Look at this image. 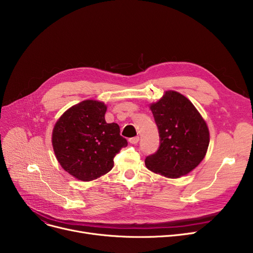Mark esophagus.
I'll return each mask as SVG.
<instances>
[{"mask_svg":"<svg viewBox=\"0 0 253 253\" xmlns=\"http://www.w3.org/2000/svg\"><path fill=\"white\" fill-rule=\"evenodd\" d=\"M138 141H139V137H138V136L132 137V138H130V139H129V142H130L131 144H136Z\"/></svg>","mask_w":253,"mask_h":253,"instance_id":"1","label":"esophagus"}]
</instances>
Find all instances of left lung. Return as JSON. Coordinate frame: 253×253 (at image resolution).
Returning <instances> with one entry per match:
<instances>
[{"mask_svg":"<svg viewBox=\"0 0 253 253\" xmlns=\"http://www.w3.org/2000/svg\"><path fill=\"white\" fill-rule=\"evenodd\" d=\"M159 129L160 148L145 159L149 170L167 178L187 175L206 156L210 135L206 121L184 95L167 90L150 104Z\"/></svg>","mask_w":253,"mask_h":253,"instance_id":"8db88e82","label":"left lung"}]
</instances>
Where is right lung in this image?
<instances>
[{"mask_svg":"<svg viewBox=\"0 0 253 253\" xmlns=\"http://www.w3.org/2000/svg\"><path fill=\"white\" fill-rule=\"evenodd\" d=\"M108 106L87 99L66 110L52 131V147L60 166L73 177L90 181L108 173L114 157L127 145L116 123H106Z\"/></svg>","mask_w":253,"mask_h":253,"instance_id":"1","label":"right lung"}]
</instances>
